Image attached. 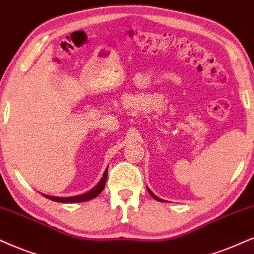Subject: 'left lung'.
Wrapping results in <instances>:
<instances>
[{"label": "left lung", "mask_w": 254, "mask_h": 254, "mask_svg": "<svg viewBox=\"0 0 254 254\" xmlns=\"http://www.w3.org/2000/svg\"><path fill=\"white\" fill-rule=\"evenodd\" d=\"M146 189H147V191H149V193H150V195H151V197H152L153 199H156V200H158V201H164V200H163V199H160V198H158V197H157V195H156V194H153V192H152V191H151V190H150V189H149V188H147V186H146Z\"/></svg>", "instance_id": "obj_1"}]
</instances>
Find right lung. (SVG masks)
<instances>
[{"label":"right lung","instance_id":"right-lung-1","mask_svg":"<svg viewBox=\"0 0 254 254\" xmlns=\"http://www.w3.org/2000/svg\"><path fill=\"white\" fill-rule=\"evenodd\" d=\"M107 177H108V168L105 169V171L102 176L101 181L97 183V185H95L91 190H89L85 193L78 194V195H73V197H54V195H48V194H42L43 197H46L47 199H50L53 201H57V203H64V204H73V203H82V201H88L91 200L97 197V195L103 191L104 186H105V182H107Z\"/></svg>","mask_w":254,"mask_h":254}]
</instances>
